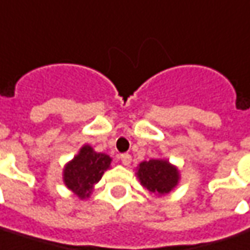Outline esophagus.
Masks as SVG:
<instances>
[{
    "instance_id": "34e87169",
    "label": "esophagus",
    "mask_w": 250,
    "mask_h": 250,
    "mask_svg": "<svg viewBox=\"0 0 250 250\" xmlns=\"http://www.w3.org/2000/svg\"><path fill=\"white\" fill-rule=\"evenodd\" d=\"M120 161L123 165H130L131 164V155L125 153V154H120Z\"/></svg>"
}]
</instances>
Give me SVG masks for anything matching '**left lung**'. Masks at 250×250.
Masks as SVG:
<instances>
[{
	"label": "left lung",
	"mask_w": 250,
	"mask_h": 250,
	"mask_svg": "<svg viewBox=\"0 0 250 250\" xmlns=\"http://www.w3.org/2000/svg\"><path fill=\"white\" fill-rule=\"evenodd\" d=\"M137 176L147 191L157 195L169 193L179 183V170L167 160L143 161L138 167Z\"/></svg>",
	"instance_id": "left-lung-1"
}]
</instances>
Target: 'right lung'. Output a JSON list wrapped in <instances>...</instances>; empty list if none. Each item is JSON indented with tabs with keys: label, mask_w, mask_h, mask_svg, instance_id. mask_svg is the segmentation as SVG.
Instances as JSON below:
<instances>
[{
	"label": "right lung",
	"mask_w": 250,
	"mask_h": 250,
	"mask_svg": "<svg viewBox=\"0 0 250 250\" xmlns=\"http://www.w3.org/2000/svg\"><path fill=\"white\" fill-rule=\"evenodd\" d=\"M111 161L112 160L109 155L96 153L89 145H85L80 153L64 167V184L78 198H89L92 188L100 181L104 172L111 165Z\"/></svg>",
	"instance_id": "1"
}]
</instances>
